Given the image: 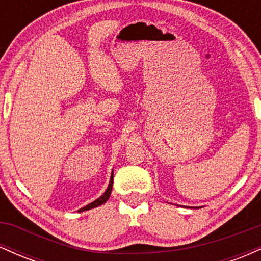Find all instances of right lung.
Segmentation results:
<instances>
[{"label": "right lung", "mask_w": 261, "mask_h": 261, "mask_svg": "<svg viewBox=\"0 0 261 261\" xmlns=\"http://www.w3.org/2000/svg\"><path fill=\"white\" fill-rule=\"evenodd\" d=\"M113 180H114V173H112V176H110V181H109V185H108V189H107V190H106V193H104L103 195H101L100 197H98V199L95 200V201L91 202V203H89V205L85 206V207L80 208L79 211H80V212H82V211H87V210L94 208V207H97V206H100V205H103L104 202H107V201H108V199H109L110 194H112V189H113Z\"/></svg>", "instance_id": "1"}]
</instances>
